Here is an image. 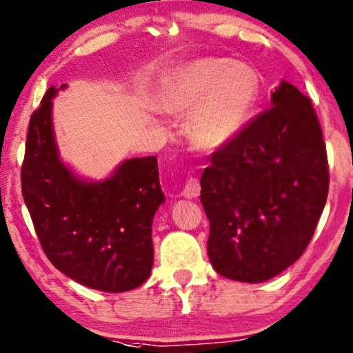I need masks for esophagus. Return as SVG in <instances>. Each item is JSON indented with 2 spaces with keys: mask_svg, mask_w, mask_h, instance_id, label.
Masks as SVG:
<instances>
[{
  "mask_svg": "<svg viewBox=\"0 0 353 353\" xmlns=\"http://www.w3.org/2000/svg\"><path fill=\"white\" fill-rule=\"evenodd\" d=\"M183 196L188 199H193V198H198L201 194V185L198 181V178H190V180L186 181L185 188H183Z\"/></svg>",
  "mask_w": 353,
  "mask_h": 353,
  "instance_id": "1",
  "label": "esophagus"
}]
</instances>
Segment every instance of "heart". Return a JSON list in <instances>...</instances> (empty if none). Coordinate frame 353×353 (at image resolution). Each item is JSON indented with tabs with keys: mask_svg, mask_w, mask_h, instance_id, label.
<instances>
[{
	"mask_svg": "<svg viewBox=\"0 0 353 353\" xmlns=\"http://www.w3.org/2000/svg\"><path fill=\"white\" fill-rule=\"evenodd\" d=\"M259 81L250 66L222 58H201L168 72L160 103L168 112H186L188 134L196 145L217 149L250 120Z\"/></svg>",
	"mask_w": 353,
	"mask_h": 353,
	"instance_id": "heart-1",
	"label": "heart"
}]
</instances>
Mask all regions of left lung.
Masks as SVG:
<instances>
[{"instance_id":"8db88e82","label":"left lung","mask_w":353,"mask_h":353,"mask_svg":"<svg viewBox=\"0 0 353 353\" xmlns=\"http://www.w3.org/2000/svg\"><path fill=\"white\" fill-rule=\"evenodd\" d=\"M271 105L210 155L201 176L212 268L232 281L276 277L303 254L329 190L311 100L282 81Z\"/></svg>"}]
</instances>
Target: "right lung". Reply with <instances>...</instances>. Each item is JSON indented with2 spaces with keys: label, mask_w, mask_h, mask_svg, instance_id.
<instances>
[{
  "label": "right lung",
  "mask_w": 353,
  "mask_h": 353,
  "mask_svg": "<svg viewBox=\"0 0 353 353\" xmlns=\"http://www.w3.org/2000/svg\"><path fill=\"white\" fill-rule=\"evenodd\" d=\"M57 92L50 87L32 113L21 170L37 236L50 263L72 281L112 294L132 290L154 264L152 219L165 201L157 157L125 160L103 181L76 176L54 143Z\"/></svg>",
  "instance_id": "right-lung-1"
}]
</instances>
